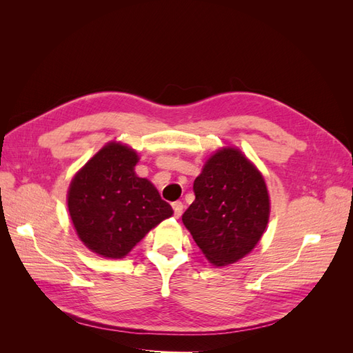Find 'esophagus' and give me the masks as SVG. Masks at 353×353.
I'll return each mask as SVG.
<instances>
[{
    "label": "esophagus",
    "instance_id": "esophagus-1",
    "mask_svg": "<svg viewBox=\"0 0 353 353\" xmlns=\"http://www.w3.org/2000/svg\"><path fill=\"white\" fill-rule=\"evenodd\" d=\"M172 209H174V215L175 218H179L181 215H183V209H184V205L181 201H174L172 203Z\"/></svg>",
    "mask_w": 353,
    "mask_h": 353
}]
</instances>
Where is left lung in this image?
Masks as SVG:
<instances>
[{"label": "left lung", "instance_id": "8db88e82", "mask_svg": "<svg viewBox=\"0 0 353 353\" xmlns=\"http://www.w3.org/2000/svg\"><path fill=\"white\" fill-rule=\"evenodd\" d=\"M196 200L183 222L216 266L250 253L268 225L270 196L265 179L239 148L213 154L194 181Z\"/></svg>", "mask_w": 353, "mask_h": 353}]
</instances>
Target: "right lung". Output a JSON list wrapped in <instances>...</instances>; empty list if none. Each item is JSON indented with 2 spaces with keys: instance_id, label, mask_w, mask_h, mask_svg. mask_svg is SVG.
<instances>
[{
  "instance_id": "add662e5",
  "label": "right lung",
  "mask_w": 353,
  "mask_h": 353,
  "mask_svg": "<svg viewBox=\"0 0 353 353\" xmlns=\"http://www.w3.org/2000/svg\"><path fill=\"white\" fill-rule=\"evenodd\" d=\"M137 162L132 148L109 143L70 183L68 208L73 227L81 241L104 258H123L174 213L150 181L135 175Z\"/></svg>"
}]
</instances>
